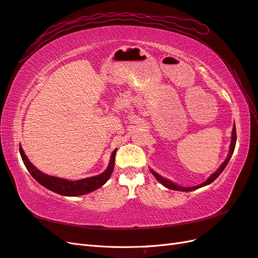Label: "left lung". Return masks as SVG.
<instances>
[{
  "mask_svg": "<svg viewBox=\"0 0 258 258\" xmlns=\"http://www.w3.org/2000/svg\"><path fill=\"white\" fill-rule=\"evenodd\" d=\"M235 143H236V128H235V124H234V127H233V131H232V142H231V146H230V153H229V155H227V157H226V159L224 160V163H223L222 165H221V166L219 167V169H218L217 171H215V172L213 173V175H211L210 177H209L205 182L199 184V185H196V187H188V188L181 187V185H178V184L173 183V182H171V181H169V180H167V179H165L164 177H161L160 175H158L157 172H155V171H153V170H151V171H152L153 175L155 176V178H156L157 180H158L161 184H164L165 187L168 188V189L179 190V191H192V190H196V189H199V188L203 187V185L210 184L211 182H213V181L215 180V179H217V178L221 175V172H222V171L224 170V168L226 167L227 163H229V161H230V159H231V157H232V155H233V152H234Z\"/></svg>",
  "mask_w": 258,
  "mask_h": 258,
  "instance_id": "left-lung-1",
  "label": "left lung"
}]
</instances>
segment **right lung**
<instances>
[{
    "label": "right lung",
    "mask_w": 258,
    "mask_h": 258,
    "mask_svg": "<svg viewBox=\"0 0 258 258\" xmlns=\"http://www.w3.org/2000/svg\"><path fill=\"white\" fill-rule=\"evenodd\" d=\"M20 153H21L24 165H25L27 170L31 172L32 177L38 183H40L41 185H44L45 188L49 189L58 195L76 197V196L86 195V194L91 192V191L97 190L107 181V179L110 178L113 169H114L116 149L115 151H113L110 164L107 166V168L104 172H102L101 175H98V176L80 179V180H76V181L66 180V179L48 176L46 173H43L36 168L31 161L28 160L22 147H20Z\"/></svg>",
    "instance_id": "add662e5"
}]
</instances>
